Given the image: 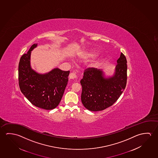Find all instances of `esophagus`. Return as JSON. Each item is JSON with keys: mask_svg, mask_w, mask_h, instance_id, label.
I'll use <instances>...</instances> for the list:
<instances>
[{"mask_svg": "<svg viewBox=\"0 0 158 158\" xmlns=\"http://www.w3.org/2000/svg\"><path fill=\"white\" fill-rule=\"evenodd\" d=\"M69 78L70 79H75V78H77V76L76 75L75 73H71L69 74Z\"/></svg>", "mask_w": 158, "mask_h": 158, "instance_id": "34e87169", "label": "esophagus"}]
</instances>
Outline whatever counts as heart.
Returning <instances> with one entry per match:
<instances>
[{
    "label": "heart",
    "instance_id": "obj_1",
    "mask_svg": "<svg viewBox=\"0 0 158 158\" xmlns=\"http://www.w3.org/2000/svg\"><path fill=\"white\" fill-rule=\"evenodd\" d=\"M98 51L96 49H87L81 52L79 55V57L82 60H87L95 58L98 56Z\"/></svg>",
    "mask_w": 158,
    "mask_h": 158
}]
</instances>
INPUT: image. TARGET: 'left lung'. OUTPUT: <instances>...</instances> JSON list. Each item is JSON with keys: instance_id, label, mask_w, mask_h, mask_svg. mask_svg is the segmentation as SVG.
I'll list each match as a JSON object with an SVG mask.
<instances>
[{"instance_id": "left-lung-1", "label": "left lung", "mask_w": 158, "mask_h": 158, "mask_svg": "<svg viewBox=\"0 0 158 158\" xmlns=\"http://www.w3.org/2000/svg\"><path fill=\"white\" fill-rule=\"evenodd\" d=\"M127 63L121 53L111 76H106L103 70L94 68L85 70L80 84L81 100L86 109L91 111H102L118 100L126 86Z\"/></svg>"}]
</instances>
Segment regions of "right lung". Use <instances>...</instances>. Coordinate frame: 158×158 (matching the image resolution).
<instances>
[{"mask_svg": "<svg viewBox=\"0 0 158 158\" xmlns=\"http://www.w3.org/2000/svg\"><path fill=\"white\" fill-rule=\"evenodd\" d=\"M37 46L32 45L22 56L19 64V84L21 93L31 104L47 110L57 107L62 99L68 81L69 71L55 68L49 72L40 74L31 66V51Z\"/></svg>", "mask_w": 158, "mask_h": 158, "instance_id": "add662e5", "label": "right lung"}]
</instances>
